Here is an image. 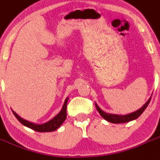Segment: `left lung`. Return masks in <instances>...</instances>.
Segmentation results:
<instances>
[{
    "label": "left lung",
    "instance_id": "left-lung-1",
    "mask_svg": "<svg viewBox=\"0 0 160 160\" xmlns=\"http://www.w3.org/2000/svg\"><path fill=\"white\" fill-rule=\"evenodd\" d=\"M151 97L139 110L134 111V112H132V113H130V114H128V115H116V114L106 113L105 111H102V110L101 109L100 107L98 106L97 103H95V106H96L97 110H98V111L99 114L101 115V116H102L103 119H105L106 120H107L108 122H111V123H126V122L132 121V120L138 119V118L139 117L142 113H143V111L146 110V108L147 107V106L149 105L150 102H151Z\"/></svg>",
    "mask_w": 160,
    "mask_h": 160
}]
</instances>
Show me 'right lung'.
I'll return each instance as SVG.
<instances>
[{"mask_svg":"<svg viewBox=\"0 0 160 160\" xmlns=\"http://www.w3.org/2000/svg\"><path fill=\"white\" fill-rule=\"evenodd\" d=\"M68 98H66L63 106H62V108L59 113L57 115H55L54 117L52 119H50L49 121L46 122L45 123H41V124L32 123V122L26 120V119L20 117L19 115L16 113V112H14V111H13L14 116L18 119V121L22 123V124H23L24 126L28 127V128H32V129L40 132H53V131H55V130H57L58 128H59L60 126L62 124V123L65 121V119H67V105H68Z\"/></svg>","mask_w":160,"mask_h":160,"instance_id":"1","label":"right lung"}]
</instances>
